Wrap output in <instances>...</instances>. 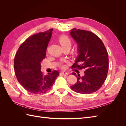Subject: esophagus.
<instances>
[{"instance_id":"esophagus-1","label":"esophagus","mask_w":126,"mask_h":126,"mask_svg":"<svg viewBox=\"0 0 126 126\" xmlns=\"http://www.w3.org/2000/svg\"><path fill=\"white\" fill-rule=\"evenodd\" d=\"M68 74L67 73V72H64V71H63V72H60V76H63V75H68Z\"/></svg>"}]
</instances>
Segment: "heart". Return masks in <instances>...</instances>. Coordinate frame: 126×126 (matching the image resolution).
Masks as SVG:
<instances>
[{"label": "heart", "mask_w": 126, "mask_h": 126, "mask_svg": "<svg viewBox=\"0 0 126 126\" xmlns=\"http://www.w3.org/2000/svg\"><path fill=\"white\" fill-rule=\"evenodd\" d=\"M58 41L61 46H62L63 48L67 46H70V47L71 46V40L67 36H66V35L61 36L59 38ZM62 67L63 68V66H62Z\"/></svg>", "instance_id": "b5f03b06"}]
</instances>
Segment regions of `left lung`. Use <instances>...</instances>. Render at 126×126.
I'll list each match as a JSON object with an SVG mask.
<instances>
[{"instance_id": "1", "label": "left lung", "mask_w": 126, "mask_h": 126, "mask_svg": "<svg viewBox=\"0 0 126 126\" xmlns=\"http://www.w3.org/2000/svg\"><path fill=\"white\" fill-rule=\"evenodd\" d=\"M70 35L78 45L79 55L72 69L85 70V75L72 72L77 82L71 89L76 93L90 94L100 88L107 76L109 59L107 51L102 40L92 32L74 28Z\"/></svg>"}]
</instances>
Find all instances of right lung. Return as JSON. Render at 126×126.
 I'll list each match as a JSON object with an SVG mask.
<instances>
[{
	"label": "right lung",
	"instance_id": "add662e5",
	"mask_svg": "<svg viewBox=\"0 0 126 126\" xmlns=\"http://www.w3.org/2000/svg\"><path fill=\"white\" fill-rule=\"evenodd\" d=\"M53 29L34 34L28 38L17 50L14 59V69L18 81L28 92L40 94L47 92L59 75L58 71L44 75L40 63L46 57Z\"/></svg>",
	"mask_w": 126,
	"mask_h": 126
}]
</instances>
